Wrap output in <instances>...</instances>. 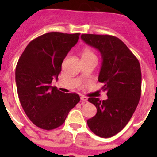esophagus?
<instances>
[{"mask_svg": "<svg viewBox=\"0 0 157 157\" xmlns=\"http://www.w3.org/2000/svg\"><path fill=\"white\" fill-rule=\"evenodd\" d=\"M81 100L82 101V102H87V100H88V99H87V98H86V97H85L84 95H81Z\"/></svg>", "mask_w": 157, "mask_h": 157, "instance_id": "esophagus-1", "label": "esophagus"}]
</instances>
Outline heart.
I'll list each match as a JSON object with an SVG mask.
<instances>
[{
	"mask_svg": "<svg viewBox=\"0 0 157 157\" xmlns=\"http://www.w3.org/2000/svg\"><path fill=\"white\" fill-rule=\"evenodd\" d=\"M88 56H95L94 52L90 49H85L82 52V57H88Z\"/></svg>",
	"mask_w": 157,
	"mask_h": 157,
	"instance_id": "b5f03b06",
	"label": "heart"
}]
</instances>
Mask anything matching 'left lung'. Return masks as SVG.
<instances>
[{
	"label": "left lung",
	"instance_id": "obj_1",
	"mask_svg": "<svg viewBox=\"0 0 157 157\" xmlns=\"http://www.w3.org/2000/svg\"><path fill=\"white\" fill-rule=\"evenodd\" d=\"M81 39L100 51L103 58L98 81L107 91V100L90 97L97 107L94 117L87 121L90 130L101 138L119 133L129 121L141 96L140 64L122 40L114 36L82 34Z\"/></svg>",
	"mask_w": 157,
	"mask_h": 157
}]
</instances>
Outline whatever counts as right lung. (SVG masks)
Wrapping results in <instances>:
<instances>
[{"label": "right lung", "instance_id": "add662e5", "mask_svg": "<svg viewBox=\"0 0 157 157\" xmlns=\"http://www.w3.org/2000/svg\"><path fill=\"white\" fill-rule=\"evenodd\" d=\"M79 36L80 33L43 34L27 45L18 59L15 81L19 101L31 121L40 129L61 126L70 110L80 102L77 94H64L51 86Z\"/></svg>", "mask_w": 157, "mask_h": 157}]
</instances>
